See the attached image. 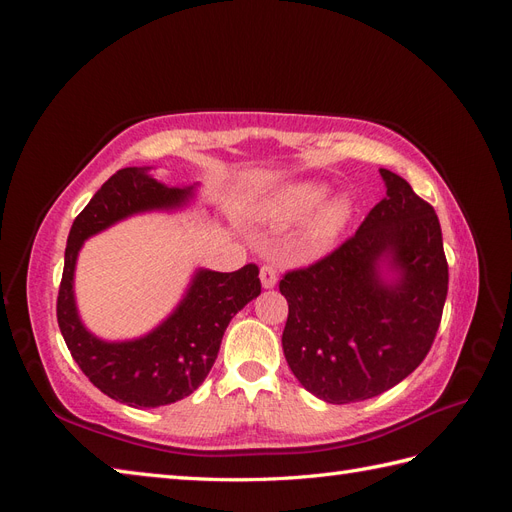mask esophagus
<instances>
[{
	"mask_svg": "<svg viewBox=\"0 0 512 512\" xmlns=\"http://www.w3.org/2000/svg\"><path fill=\"white\" fill-rule=\"evenodd\" d=\"M260 282L262 288H273L277 284V271L271 265L260 267Z\"/></svg>",
	"mask_w": 512,
	"mask_h": 512,
	"instance_id": "esophagus-1",
	"label": "esophagus"
}]
</instances>
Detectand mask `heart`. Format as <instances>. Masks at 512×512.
<instances>
[{"label": "heart", "mask_w": 512, "mask_h": 512, "mask_svg": "<svg viewBox=\"0 0 512 512\" xmlns=\"http://www.w3.org/2000/svg\"><path fill=\"white\" fill-rule=\"evenodd\" d=\"M329 185L320 181L292 183L273 198L267 207L265 220L273 228H290L305 222L309 215L318 211L301 235V247L307 254H322L342 235L352 218V203L346 196H335L329 203Z\"/></svg>", "instance_id": "1"}]
</instances>
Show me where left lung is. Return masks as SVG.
<instances>
[{"label": "left lung", "instance_id": "left-lung-1", "mask_svg": "<svg viewBox=\"0 0 512 512\" xmlns=\"http://www.w3.org/2000/svg\"><path fill=\"white\" fill-rule=\"evenodd\" d=\"M380 175L386 196L359 230L280 282L288 367L327 404L393 389L423 363L442 320L448 265L438 215L406 179Z\"/></svg>", "mask_w": 512, "mask_h": 512}]
</instances>
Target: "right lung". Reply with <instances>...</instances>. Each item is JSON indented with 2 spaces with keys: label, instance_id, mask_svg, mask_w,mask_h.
Here are the masks:
<instances>
[{
  "label": "right lung",
  "instance_id": "right-lung-1",
  "mask_svg": "<svg viewBox=\"0 0 512 512\" xmlns=\"http://www.w3.org/2000/svg\"><path fill=\"white\" fill-rule=\"evenodd\" d=\"M194 185L170 188L149 166L121 168L76 215L70 228L57 322L76 365L89 382L121 404L158 408L194 393L215 359L228 322L260 294L258 267L220 273L198 269L185 297L151 333L128 342H104L85 329L74 301V269L83 243L121 220L145 211H170L190 203Z\"/></svg>",
  "mask_w": 512,
  "mask_h": 512
}]
</instances>
